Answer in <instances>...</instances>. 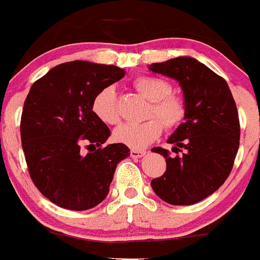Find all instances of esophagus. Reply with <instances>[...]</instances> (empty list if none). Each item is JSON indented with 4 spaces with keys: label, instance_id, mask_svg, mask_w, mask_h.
Here are the masks:
<instances>
[{
    "label": "esophagus",
    "instance_id": "obj_1",
    "mask_svg": "<svg viewBox=\"0 0 260 260\" xmlns=\"http://www.w3.org/2000/svg\"><path fill=\"white\" fill-rule=\"evenodd\" d=\"M145 153H147V152H145V150L132 149V150H130V157H132V158H137V159H138V158H142L143 155L145 154Z\"/></svg>",
    "mask_w": 260,
    "mask_h": 260
}]
</instances>
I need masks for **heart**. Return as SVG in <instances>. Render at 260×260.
Here are the masks:
<instances>
[{
  "label": "heart",
  "mask_w": 260,
  "mask_h": 260,
  "mask_svg": "<svg viewBox=\"0 0 260 260\" xmlns=\"http://www.w3.org/2000/svg\"><path fill=\"white\" fill-rule=\"evenodd\" d=\"M134 86L140 94L150 101L148 116H157L140 123H122L113 132L116 142L132 148H144L154 142L165 127L174 128L184 121L186 103L184 98L171 94L172 86L167 80L157 76H139L134 80ZM94 115L107 125H115L120 121L117 95L112 85L101 89L91 102Z\"/></svg>",
  "instance_id": "b5f03b06"
}]
</instances>
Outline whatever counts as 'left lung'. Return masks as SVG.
Instances as JSON below:
<instances>
[{
  "label": "left lung",
  "instance_id": "1",
  "mask_svg": "<svg viewBox=\"0 0 260 260\" xmlns=\"http://www.w3.org/2000/svg\"><path fill=\"white\" fill-rule=\"evenodd\" d=\"M150 71L175 79L186 103L184 122L163 148H153L166 158V172L150 185L155 194L172 206H190L206 199L226 181L239 149L237 108L226 80L190 56L148 66ZM181 152V150H180Z\"/></svg>",
  "mask_w": 260,
  "mask_h": 260
}]
</instances>
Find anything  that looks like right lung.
I'll list each match as a JSON object with an SVG mask.
<instances>
[{"label":"right lung","instance_id":"right-lung-1","mask_svg":"<svg viewBox=\"0 0 260 260\" xmlns=\"http://www.w3.org/2000/svg\"><path fill=\"white\" fill-rule=\"evenodd\" d=\"M123 76L117 66L76 60L54 66L29 90L21 145L34 185L58 207L85 211L98 206L110 191L117 163L130 155L122 143L102 148L111 132L91 108L98 91ZM84 141L99 148L83 155Z\"/></svg>","mask_w":260,"mask_h":260}]
</instances>
